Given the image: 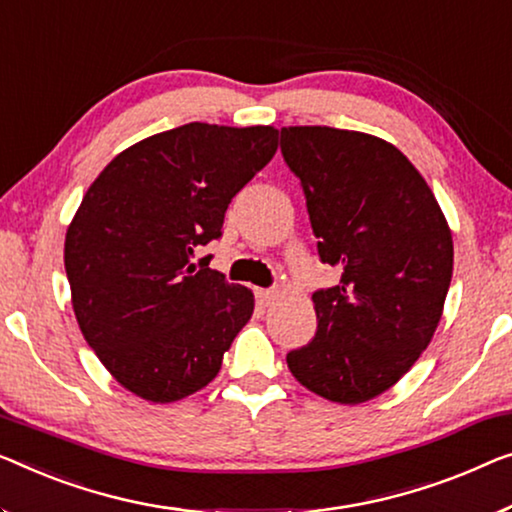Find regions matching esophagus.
<instances>
[{
    "label": "esophagus",
    "mask_w": 512,
    "mask_h": 512,
    "mask_svg": "<svg viewBox=\"0 0 512 512\" xmlns=\"http://www.w3.org/2000/svg\"><path fill=\"white\" fill-rule=\"evenodd\" d=\"M255 294H257V301L262 305H271L280 296L278 289H257Z\"/></svg>",
    "instance_id": "1"
}]
</instances>
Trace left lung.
I'll return each instance as SVG.
<instances>
[{"mask_svg": "<svg viewBox=\"0 0 512 512\" xmlns=\"http://www.w3.org/2000/svg\"><path fill=\"white\" fill-rule=\"evenodd\" d=\"M280 151L301 179L319 257L342 273L312 294L317 333L287 365L319 398L368 402L407 375L437 331L451 227L421 172L381 137L289 126Z\"/></svg>", "mask_w": 512, "mask_h": 512, "instance_id": "8db88e82", "label": "left lung"}]
</instances>
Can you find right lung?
<instances>
[{
    "label": "right lung",
    "instance_id": "add662e5",
    "mask_svg": "<svg viewBox=\"0 0 512 512\" xmlns=\"http://www.w3.org/2000/svg\"><path fill=\"white\" fill-rule=\"evenodd\" d=\"M278 149L273 126L193 124L114 156L66 230L73 312L105 370L167 404L216 379L255 296L190 262L218 239L232 197Z\"/></svg>",
    "mask_w": 512,
    "mask_h": 512
}]
</instances>
